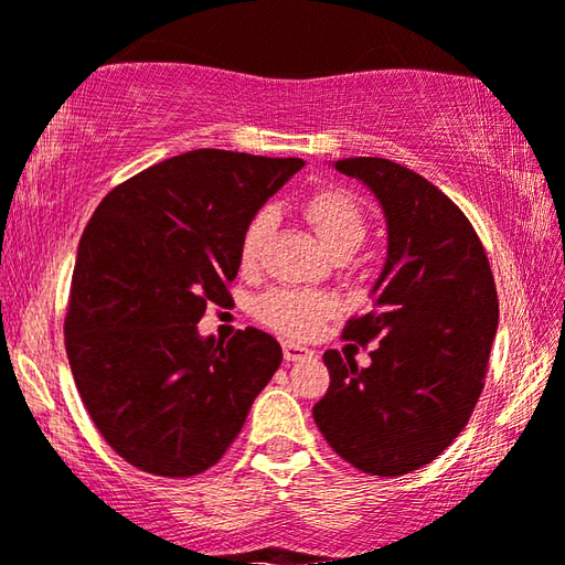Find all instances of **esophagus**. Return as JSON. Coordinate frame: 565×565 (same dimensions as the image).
<instances>
[{
	"mask_svg": "<svg viewBox=\"0 0 565 565\" xmlns=\"http://www.w3.org/2000/svg\"><path fill=\"white\" fill-rule=\"evenodd\" d=\"M282 355H285V361H288V363H295V361L312 359V351L306 349V345H300V343L285 341V343H282Z\"/></svg>",
	"mask_w": 565,
	"mask_h": 565,
	"instance_id": "34e87169",
	"label": "esophagus"
}]
</instances>
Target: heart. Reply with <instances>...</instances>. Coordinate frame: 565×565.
<instances>
[{
    "label": "heart",
    "instance_id": "heart-1",
    "mask_svg": "<svg viewBox=\"0 0 565 565\" xmlns=\"http://www.w3.org/2000/svg\"><path fill=\"white\" fill-rule=\"evenodd\" d=\"M302 214L310 227L323 242L333 257H351L366 242L369 222L366 212L353 194L343 189H320L302 204ZM275 214L270 210L257 212L247 222L239 237V265L242 270L257 265L267 237H270ZM338 300L331 292L320 290H270L257 300L255 312L265 326L292 338H308L335 316Z\"/></svg>",
    "mask_w": 565,
    "mask_h": 565
}]
</instances>
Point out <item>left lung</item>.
Wrapping results in <instances>:
<instances>
[{"label": "left lung", "instance_id": "left-lung-1", "mask_svg": "<svg viewBox=\"0 0 565 565\" xmlns=\"http://www.w3.org/2000/svg\"><path fill=\"white\" fill-rule=\"evenodd\" d=\"M333 169L376 196L388 247L373 310L343 328L349 341L379 345L371 366L326 351L331 386L312 419L345 462L396 477L429 465L470 419L498 333V290L472 224L431 181L371 156Z\"/></svg>", "mask_w": 565, "mask_h": 565}]
</instances>
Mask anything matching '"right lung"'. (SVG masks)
Wrapping results in <instances>:
<instances>
[{
  "instance_id": "add662e5",
  "label": "right lung",
  "mask_w": 565,
  "mask_h": 565,
  "mask_svg": "<svg viewBox=\"0 0 565 565\" xmlns=\"http://www.w3.org/2000/svg\"><path fill=\"white\" fill-rule=\"evenodd\" d=\"M302 159L196 149L136 173L77 245L65 349L95 427L134 467L192 477L227 452L282 361L270 333H199L230 302L239 237Z\"/></svg>"
}]
</instances>
